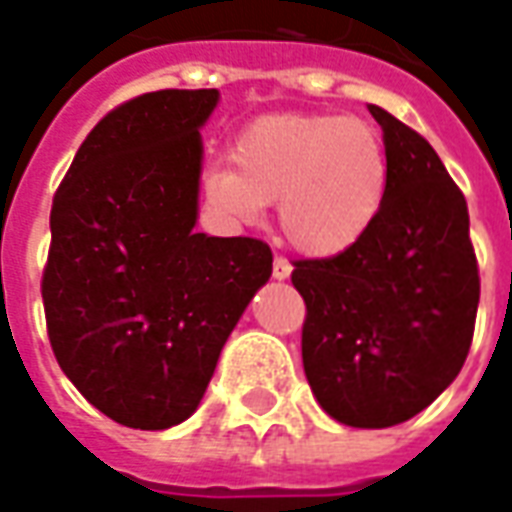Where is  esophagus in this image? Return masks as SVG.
Instances as JSON below:
<instances>
[{"mask_svg":"<svg viewBox=\"0 0 512 512\" xmlns=\"http://www.w3.org/2000/svg\"><path fill=\"white\" fill-rule=\"evenodd\" d=\"M293 266L285 260V257H277L274 260V268H271V274H274V280H288L291 277Z\"/></svg>","mask_w":512,"mask_h":512,"instance_id":"obj_1","label":"esophagus"}]
</instances>
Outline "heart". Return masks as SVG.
Instances as JSON below:
<instances>
[{
  "label": "heart",
  "mask_w": 512,
  "mask_h": 512,
  "mask_svg": "<svg viewBox=\"0 0 512 512\" xmlns=\"http://www.w3.org/2000/svg\"><path fill=\"white\" fill-rule=\"evenodd\" d=\"M391 166L371 124L327 113H274L246 127L232 163L205 171L207 207L257 224L277 202L285 241L313 260L352 252L380 219Z\"/></svg>",
  "instance_id": "obj_1"
}]
</instances>
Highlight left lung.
Listing matches in <instances>:
<instances>
[{"instance_id":"obj_1","label":"left lung","mask_w":512,"mask_h":512,"mask_svg":"<svg viewBox=\"0 0 512 512\" xmlns=\"http://www.w3.org/2000/svg\"><path fill=\"white\" fill-rule=\"evenodd\" d=\"M391 166L374 230L346 255L299 260L302 363L321 410L385 430L421 413L466 363L480 305L468 207L418 132L368 105Z\"/></svg>"}]
</instances>
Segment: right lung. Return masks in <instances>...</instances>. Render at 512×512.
Here are the masks:
<instances>
[{
  "label": "right lung",
  "instance_id": "right-lung-1",
  "mask_svg": "<svg viewBox=\"0 0 512 512\" xmlns=\"http://www.w3.org/2000/svg\"><path fill=\"white\" fill-rule=\"evenodd\" d=\"M216 88L116 107L74 155L52 202L44 271L63 374L107 418L169 430L196 413L221 349L271 277L255 238L196 232L202 127Z\"/></svg>",
  "mask_w": 512,
  "mask_h": 512
}]
</instances>
